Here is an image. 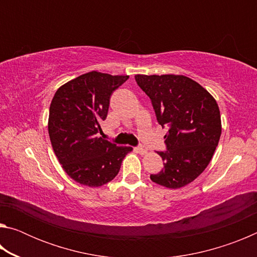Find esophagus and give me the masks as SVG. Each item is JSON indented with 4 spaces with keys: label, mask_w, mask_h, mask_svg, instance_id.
Instances as JSON below:
<instances>
[{
    "label": "esophagus",
    "mask_w": 257,
    "mask_h": 257,
    "mask_svg": "<svg viewBox=\"0 0 257 257\" xmlns=\"http://www.w3.org/2000/svg\"><path fill=\"white\" fill-rule=\"evenodd\" d=\"M136 151H137V153H139V154H142V155H145V154H147V152H149V150L146 149V147H137L136 149Z\"/></svg>",
    "instance_id": "obj_1"
}]
</instances>
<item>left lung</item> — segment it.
<instances>
[{"mask_svg":"<svg viewBox=\"0 0 257 257\" xmlns=\"http://www.w3.org/2000/svg\"><path fill=\"white\" fill-rule=\"evenodd\" d=\"M151 98L159 123L168 127L167 152H158L164 168L151 180L170 189L194 181L205 170L219 144L221 115L215 98L182 75H136Z\"/></svg>","mask_w":257,"mask_h":257,"instance_id":"obj_1","label":"left lung"}]
</instances>
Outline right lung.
<instances>
[{"instance_id":"add662e5","label":"right lung","mask_w":257,"mask_h":257,"mask_svg":"<svg viewBox=\"0 0 257 257\" xmlns=\"http://www.w3.org/2000/svg\"><path fill=\"white\" fill-rule=\"evenodd\" d=\"M128 78L94 70L66 82L54 94L47 123L50 141L62 169L78 184H107L133 151L96 136L102 133L112 93Z\"/></svg>"}]
</instances>
